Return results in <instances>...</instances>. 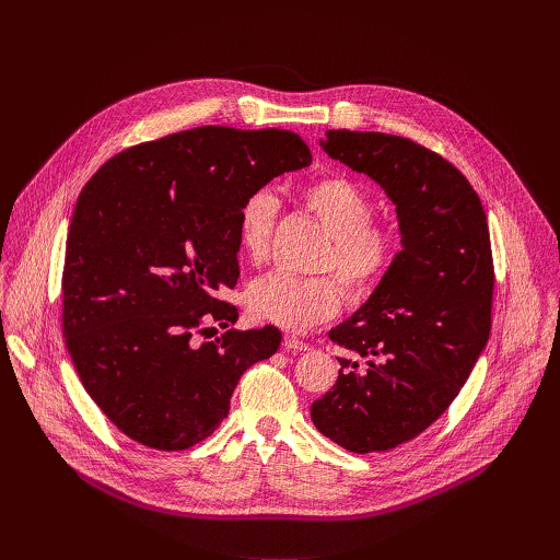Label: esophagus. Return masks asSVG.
<instances>
[{"instance_id":"obj_1","label":"esophagus","mask_w":560,"mask_h":560,"mask_svg":"<svg viewBox=\"0 0 560 560\" xmlns=\"http://www.w3.org/2000/svg\"><path fill=\"white\" fill-rule=\"evenodd\" d=\"M283 348H285L288 352H305V350H310V346H307L305 341L296 339V337H285V339H283Z\"/></svg>"}]
</instances>
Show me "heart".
I'll return each mask as SVG.
<instances>
[{"instance_id": "b5f03b06", "label": "heart", "mask_w": 560, "mask_h": 560, "mask_svg": "<svg viewBox=\"0 0 560 560\" xmlns=\"http://www.w3.org/2000/svg\"><path fill=\"white\" fill-rule=\"evenodd\" d=\"M305 201L328 232L330 244L322 264L335 268L354 294L370 292L389 270L396 255L392 228L372 223L374 201L343 177H328L305 188ZM281 199L272 186L253 188L236 212V244L244 257H266L279 217ZM250 310L283 330L303 332L332 318L343 303V288L335 277H303L272 270L248 288Z\"/></svg>"}]
</instances>
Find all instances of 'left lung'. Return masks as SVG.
<instances>
[{
	"label": "left lung",
	"instance_id": "8db88e82",
	"mask_svg": "<svg viewBox=\"0 0 560 560\" xmlns=\"http://www.w3.org/2000/svg\"><path fill=\"white\" fill-rule=\"evenodd\" d=\"M328 156L368 175L396 208V253L368 301L330 339L352 352L310 408L341 447L385 452L419 436L456 398L492 328L488 217L469 182L410 139L328 130Z\"/></svg>",
	"mask_w": 560,
	"mask_h": 560
}]
</instances>
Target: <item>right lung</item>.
Here are the masks:
<instances>
[{
    "label": "right lung",
    "instance_id": "obj_1",
    "mask_svg": "<svg viewBox=\"0 0 560 560\" xmlns=\"http://www.w3.org/2000/svg\"><path fill=\"white\" fill-rule=\"evenodd\" d=\"M312 164L290 130L201 126L106 162L77 199L63 261V337L86 392L132 441L188 450L228 417L242 374L281 343L275 326L199 341L238 318L236 212Z\"/></svg>",
    "mask_w": 560,
    "mask_h": 560
}]
</instances>
